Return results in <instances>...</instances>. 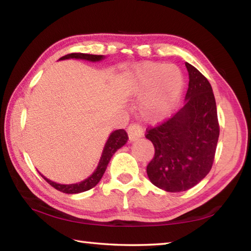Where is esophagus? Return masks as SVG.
I'll use <instances>...</instances> for the list:
<instances>
[{"mask_svg": "<svg viewBox=\"0 0 251 251\" xmlns=\"http://www.w3.org/2000/svg\"><path fill=\"white\" fill-rule=\"evenodd\" d=\"M127 131H128V138L130 141H135L136 139H138L139 137H141L144 134V129L139 124H130L127 128Z\"/></svg>", "mask_w": 251, "mask_h": 251, "instance_id": "1", "label": "esophagus"}]
</instances>
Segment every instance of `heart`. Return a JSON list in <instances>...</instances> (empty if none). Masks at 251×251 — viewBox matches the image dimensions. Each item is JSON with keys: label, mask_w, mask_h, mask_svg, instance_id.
I'll return each mask as SVG.
<instances>
[{"label": "heart", "mask_w": 251, "mask_h": 251, "mask_svg": "<svg viewBox=\"0 0 251 251\" xmlns=\"http://www.w3.org/2000/svg\"><path fill=\"white\" fill-rule=\"evenodd\" d=\"M183 76L175 65L144 62L137 66L130 78V88L135 93L146 95L143 114L150 121L166 118L179 101Z\"/></svg>", "instance_id": "obj_1"}]
</instances>
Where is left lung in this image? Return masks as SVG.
<instances>
[{
	"label": "left lung",
	"instance_id": "8db88e82",
	"mask_svg": "<svg viewBox=\"0 0 251 251\" xmlns=\"http://www.w3.org/2000/svg\"><path fill=\"white\" fill-rule=\"evenodd\" d=\"M189 88L183 108L146 129L154 154L147 166L151 183L167 192L186 191L211 171L220 136L216 102L208 80L186 62Z\"/></svg>",
	"mask_w": 251,
	"mask_h": 251
}]
</instances>
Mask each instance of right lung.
<instances>
[{"mask_svg": "<svg viewBox=\"0 0 251 251\" xmlns=\"http://www.w3.org/2000/svg\"><path fill=\"white\" fill-rule=\"evenodd\" d=\"M69 58H75V59H84V60H89V61H99L102 60L103 56L101 54H89V53H81V52H74V53H69L66 54L60 58V60H63V59H69ZM127 139H128V136H127V133L124 129H117L115 131H113L111 134L110 138H108L107 143L104 147V151L102 153V158L100 160L99 166L97 168V170L94 171V173L88 179H85L84 181L80 182V183H75V184H59L56 183V182H52L48 180L47 177H45L42 176L45 180H46L48 183L58 191L63 193H68V194H75V193H81V192H85L90 189L94 188L97 185L101 177L103 176L104 172L106 170V167L110 162L111 158L117 149H120L122 146H124L127 143Z\"/></svg>", "mask_w": 251, "mask_h": 251, "instance_id": "1", "label": "right lung"}]
</instances>
